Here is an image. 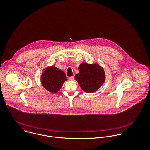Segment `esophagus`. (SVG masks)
<instances>
[{
	"instance_id": "1",
	"label": "esophagus",
	"mask_w": 150,
	"mask_h": 150,
	"mask_svg": "<svg viewBox=\"0 0 150 150\" xmlns=\"http://www.w3.org/2000/svg\"><path fill=\"white\" fill-rule=\"evenodd\" d=\"M74 76H72V77H69L68 79H69V81H73L74 80Z\"/></svg>"
}]
</instances>
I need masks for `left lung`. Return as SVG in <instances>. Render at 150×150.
Segmentation results:
<instances>
[{"mask_svg": "<svg viewBox=\"0 0 150 150\" xmlns=\"http://www.w3.org/2000/svg\"><path fill=\"white\" fill-rule=\"evenodd\" d=\"M79 73L75 76V80L86 92H94L105 82L104 70L97 64L83 63L79 66Z\"/></svg>", "mask_w": 150, "mask_h": 150, "instance_id": "8db88e82", "label": "left lung"}]
</instances>
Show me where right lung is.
<instances>
[{
  "mask_svg": "<svg viewBox=\"0 0 150 150\" xmlns=\"http://www.w3.org/2000/svg\"><path fill=\"white\" fill-rule=\"evenodd\" d=\"M41 80L43 86L46 89L52 93H56L67 80V77L63 71L52 66L44 71Z\"/></svg>",
  "mask_w": 150,
  "mask_h": 150,
  "instance_id": "add662e5",
  "label": "right lung"
}]
</instances>
